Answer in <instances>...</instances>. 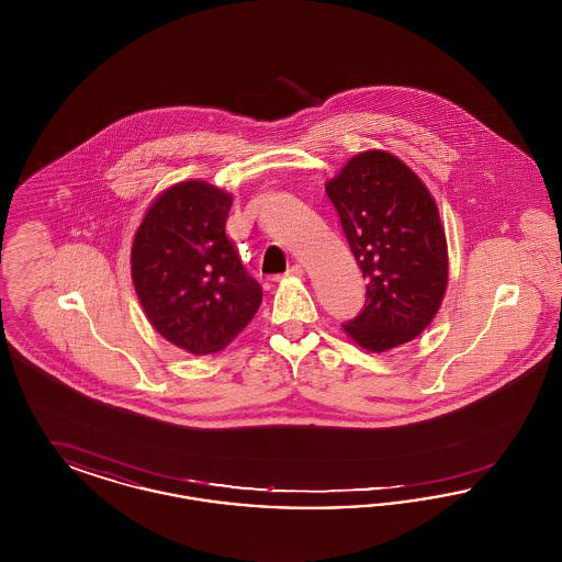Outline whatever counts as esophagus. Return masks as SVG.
Listing matches in <instances>:
<instances>
[{"label": "esophagus", "mask_w": 562, "mask_h": 562, "mask_svg": "<svg viewBox=\"0 0 562 562\" xmlns=\"http://www.w3.org/2000/svg\"><path fill=\"white\" fill-rule=\"evenodd\" d=\"M286 276H289V278H299V276H303V268H301V266H293V268H289Z\"/></svg>", "instance_id": "1"}]
</instances>
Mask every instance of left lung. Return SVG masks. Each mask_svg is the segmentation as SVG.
<instances>
[{
	"mask_svg": "<svg viewBox=\"0 0 562 562\" xmlns=\"http://www.w3.org/2000/svg\"><path fill=\"white\" fill-rule=\"evenodd\" d=\"M349 248L369 278L367 305L344 324L349 339L374 353L426 330L449 284V250L426 183L394 154L360 151L326 181Z\"/></svg>",
	"mask_w": 562,
	"mask_h": 562,
	"instance_id": "8db88e82",
	"label": "left lung"
}]
</instances>
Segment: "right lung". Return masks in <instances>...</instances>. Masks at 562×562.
<instances>
[{"mask_svg":"<svg viewBox=\"0 0 562 562\" xmlns=\"http://www.w3.org/2000/svg\"><path fill=\"white\" fill-rule=\"evenodd\" d=\"M232 202L225 189L181 181L151 202L134 234L131 273L147 321L195 356L227 348L263 299L225 236Z\"/></svg>","mask_w":562,"mask_h":562,"instance_id":"obj_1","label":"right lung"}]
</instances>
